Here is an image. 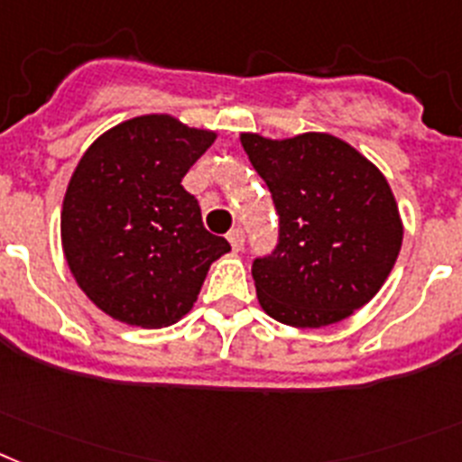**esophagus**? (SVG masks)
Instances as JSON below:
<instances>
[{
  "label": "esophagus",
  "instance_id": "esophagus-1",
  "mask_svg": "<svg viewBox=\"0 0 462 462\" xmlns=\"http://www.w3.org/2000/svg\"><path fill=\"white\" fill-rule=\"evenodd\" d=\"M227 242H230L232 251H242L244 249V230H242V227H235V230H230V235H227Z\"/></svg>",
  "mask_w": 462,
  "mask_h": 462
}]
</instances>
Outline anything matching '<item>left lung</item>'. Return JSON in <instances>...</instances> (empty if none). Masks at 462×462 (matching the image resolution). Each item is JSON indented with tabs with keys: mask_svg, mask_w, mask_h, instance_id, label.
<instances>
[{
	"mask_svg": "<svg viewBox=\"0 0 462 462\" xmlns=\"http://www.w3.org/2000/svg\"><path fill=\"white\" fill-rule=\"evenodd\" d=\"M239 141L279 216L277 246L251 267L261 308L296 328L328 327L364 308L393 273L404 237L378 166L331 134Z\"/></svg>",
	"mask_w": 462,
	"mask_h": 462,
	"instance_id": "8db88e82",
	"label": "left lung"
}]
</instances>
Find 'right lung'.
I'll return each mask as SVG.
<instances>
[{
  "instance_id": "1",
  "label": "right lung",
  "mask_w": 462,
  "mask_h": 462,
  "mask_svg": "<svg viewBox=\"0 0 462 462\" xmlns=\"http://www.w3.org/2000/svg\"><path fill=\"white\" fill-rule=\"evenodd\" d=\"M216 134L143 115L91 143L69 178L60 239L79 289L112 319L162 328L188 315L230 251L180 185Z\"/></svg>"
}]
</instances>
